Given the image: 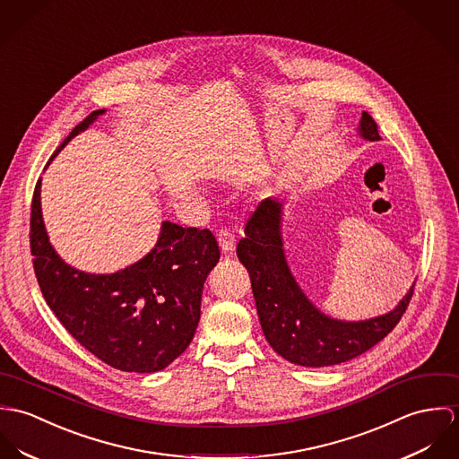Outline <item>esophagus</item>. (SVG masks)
Segmentation results:
<instances>
[{"mask_svg": "<svg viewBox=\"0 0 459 459\" xmlns=\"http://www.w3.org/2000/svg\"><path fill=\"white\" fill-rule=\"evenodd\" d=\"M218 245H220V248H221L223 254H232V250H234V247H236V238H234V234H232L230 230H227V229H221V230L218 232Z\"/></svg>", "mask_w": 459, "mask_h": 459, "instance_id": "34e87169", "label": "esophagus"}]
</instances>
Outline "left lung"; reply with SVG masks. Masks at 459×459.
<instances>
[{
    "label": "left lung",
    "mask_w": 459,
    "mask_h": 459,
    "mask_svg": "<svg viewBox=\"0 0 459 459\" xmlns=\"http://www.w3.org/2000/svg\"><path fill=\"white\" fill-rule=\"evenodd\" d=\"M357 134L380 141L377 123L360 114ZM283 203L265 199L245 227L238 256L248 269L262 333L276 354L306 368L347 362L382 342L400 322L415 281L391 311L366 320H340L325 315L306 298L290 273L281 239Z\"/></svg>",
    "instance_id": "8db88e82"
}]
</instances>
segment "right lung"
<instances>
[{"label":"right lung","instance_id":"1","mask_svg":"<svg viewBox=\"0 0 459 459\" xmlns=\"http://www.w3.org/2000/svg\"><path fill=\"white\" fill-rule=\"evenodd\" d=\"M102 114L105 108L79 123L49 163ZM40 188L42 179L31 203L30 243L39 285L54 315L86 351L116 369L154 373L169 366L186 351L199 325L205 278L220 260L214 236L165 220L153 250L135 264L110 274L84 273L54 250Z\"/></svg>","mask_w":459,"mask_h":459}]
</instances>
